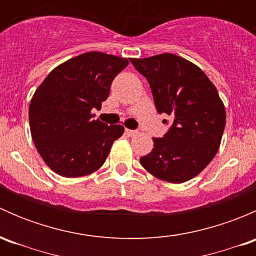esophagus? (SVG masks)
<instances>
[{
  "label": "esophagus",
  "instance_id": "34e87169",
  "mask_svg": "<svg viewBox=\"0 0 256 256\" xmlns=\"http://www.w3.org/2000/svg\"><path fill=\"white\" fill-rule=\"evenodd\" d=\"M125 132H126V135L128 136H135V135H138V131L136 130H130V128H126L125 130Z\"/></svg>",
  "mask_w": 256,
  "mask_h": 256
}]
</instances>
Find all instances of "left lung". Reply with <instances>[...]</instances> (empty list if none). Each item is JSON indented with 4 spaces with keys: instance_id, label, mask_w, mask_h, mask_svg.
Returning a JSON list of instances; mask_svg holds the SVG:
<instances>
[{
    "instance_id": "left-lung-1",
    "label": "left lung",
    "mask_w": 256,
    "mask_h": 256,
    "mask_svg": "<svg viewBox=\"0 0 256 256\" xmlns=\"http://www.w3.org/2000/svg\"><path fill=\"white\" fill-rule=\"evenodd\" d=\"M148 82L156 110L174 118L164 138L140 162L160 180L182 183L207 167L226 128V109L213 82L190 62L171 53L130 59Z\"/></svg>"
}]
</instances>
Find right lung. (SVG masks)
<instances>
[{
    "instance_id": "1",
    "label": "right lung",
    "mask_w": 256,
    "mask_h": 256,
    "mask_svg": "<svg viewBox=\"0 0 256 256\" xmlns=\"http://www.w3.org/2000/svg\"><path fill=\"white\" fill-rule=\"evenodd\" d=\"M126 58L89 52L48 74L30 104V126L38 152L49 168L63 177L92 174L104 164L121 125L94 120L92 109L108 99L114 78Z\"/></svg>"
}]
</instances>
